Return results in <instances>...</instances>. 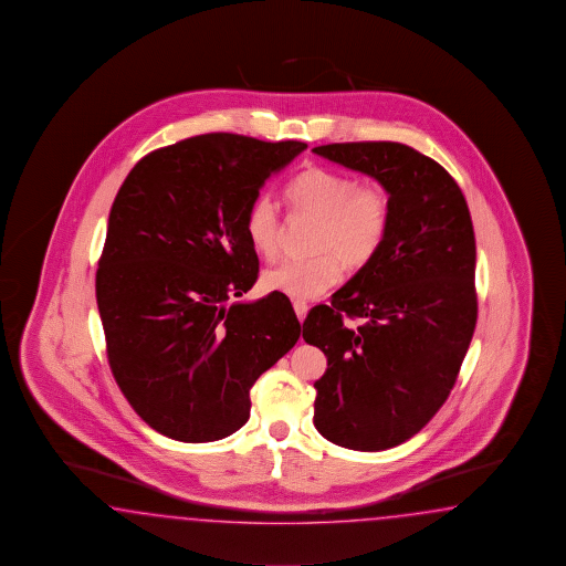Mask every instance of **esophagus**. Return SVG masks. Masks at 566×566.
<instances>
[{
    "label": "esophagus",
    "mask_w": 566,
    "mask_h": 566,
    "mask_svg": "<svg viewBox=\"0 0 566 566\" xmlns=\"http://www.w3.org/2000/svg\"><path fill=\"white\" fill-rule=\"evenodd\" d=\"M294 313L298 316V321H304L306 318V313H308V304L302 301H294Z\"/></svg>",
    "instance_id": "esophagus-1"
}]
</instances>
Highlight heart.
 <instances>
[{
  "mask_svg": "<svg viewBox=\"0 0 566 566\" xmlns=\"http://www.w3.org/2000/svg\"><path fill=\"white\" fill-rule=\"evenodd\" d=\"M292 211L318 219L313 258L284 260L268 268L262 284L270 292L296 301H313L333 289L343 265L369 264L390 227V195L376 180H355L337 170L313 166L294 176L286 189ZM243 229L253 252L272 260L282 241V219L270 195L253 199L245 211Z\"/></svg>",
  "mask_w": 566,
  "mask_h": 566,
  "instance_id": "1",
  "label": "heart"
}]
</instances>
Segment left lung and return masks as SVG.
<instances>
[{
	"label": "left lung",
	"instance_id": "1",
	"mask_svg": "<svg viewBox=\"0 0 566 566\" xmlns=\"http://www.w3.org/2000/svg\"><path fill=\"white\" fill-rule=\"evenodd\" d=\"M313 151L390 195L376 258L302 323L304 340L327 355L314 381V427L345 449L386 451L427 427L465 359L478 323L473 223L454 178L410 146L349 142Z\"/></svg>",
	"mask_w": 566,
	"mask_h": 566
}]
</instances>
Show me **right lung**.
Wrapping results in <instances>:
<instances>
[{"label": "right lung", "mask_w": 566, "mask_h": 566, "mask_svg": "<svg viewBox=\"0 0 566 566\" xmlns=\"http://www.w3.org/2000/svg\"><path fill=\"white\" fill-rule=\"evenodd\" d=\"M302 150L202 134L144 156L115 197L95 276L107 359L127 402L168 439L233 434L255 379L301 337L289 296L229 301L260 272L245 211Z\"/></svg>", "instance_id": "obj_1"}]
</instances>
